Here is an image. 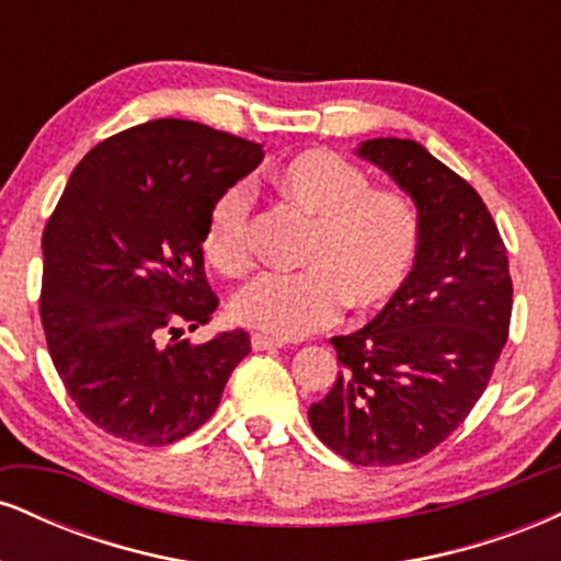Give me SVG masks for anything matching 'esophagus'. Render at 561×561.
I'll list each match as a JSON object with an SVG mask.
<instances>
[{
	"mask_svg": "<svg viewBox=\"0 0 561 561\" xmlns=\"http://www.w3.org/2000/svg\"><path fill=\"white\" fill-rule=\"evenodd\" d=\"M253 351H279L282 347V340H274L268 337V334H253Z\"/></svg>",
	"mask_w": 561,
	"mask_h": 561,
	"instance_id": "1",
	"label": "esophagus"
}]
</instances>
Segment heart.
<instances>
[{
  "label": "heart",
  "mask_w": 561,
  "mask_h": 561,
  "mask_svg": "<svg viewBox=\"0 0 561 561\" xmlns=\"http://www.w3.org/2000/svg\"><path fill=\"white\" fill-rule=\"evenodd\" d=\"M272 182L289 208L311 218L298 259L302 272L255 279L231 300V317L293 340L330 327L345 306L371 313L398 298L422 244L420 214L403 192L371 186L364 169L332 150L298 152ZM203 255L224 276L253 268V221L242 186L210 203Z\"/></svg>",
  "instance_id": "b5f03b06"
}]
</instances>
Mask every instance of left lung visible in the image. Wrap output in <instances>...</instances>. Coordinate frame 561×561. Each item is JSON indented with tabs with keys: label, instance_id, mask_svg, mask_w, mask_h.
<instances>
[{
	"label": "left lung",
	"instance_id": "8db88e82",
	"mask_svg": "<svg viewBox=\"0 0 561 561\" xmlns=\"http://www.w3.org/2000/svg\"><path fill=\"white\" fill-rule=\"evenodd\" d=\"M358 158L414 199L411 279L358 332L330 343L343 371L308 422L351 465L392 467L440 446L488 388L508 337L512 276L482 197L414 139H369Z\"/></svg>",
	"mask_w": 561,
	"mask_h": 561
}]
</instances>
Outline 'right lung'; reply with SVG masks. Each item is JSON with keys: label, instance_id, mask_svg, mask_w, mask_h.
Wrapping results in <instances>:
<instances>
[{"label": "right lung", "instance_id": "right-lung-1", "mask_svg": "<svg viewBox=\"0 0 561 561\" xmlns=\"http://www.w3.org/2000/svg\"><path fill=\"white\" fill-rule=\"evenodd\" d=\"M261 160L255 141L158 118L100 141L70 173L42 237L38 308L68 396L105 433L169 446L221 403L248 332L203 345L182 334L218 306L203 266L210 203Z\"/></svg>", "mask_w": 561, "mask_h": 561}]
</instances>
